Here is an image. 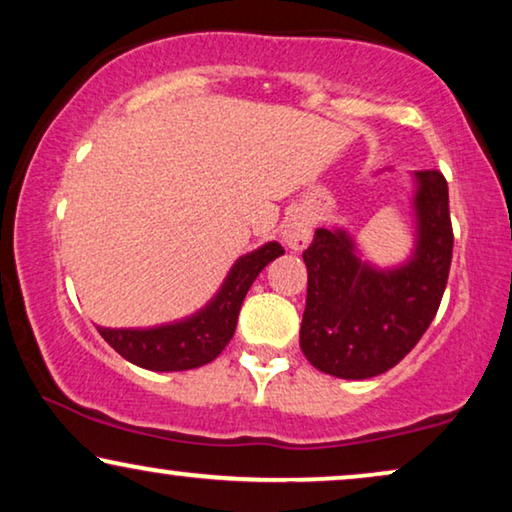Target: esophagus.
<instances>
[{
	"mask_svg": "<svg viewBox=\"0 0 512 512\" xmlns=\"http://www.w3.org/2000/svg\"><path fill=\"white\" fill-rule=\"evenodd\" d=\"M282 240L289 249L303 251L312 240L310 219H307V216H303V214L289 216V219H286L284 226H282Z\"/></svg>",
	"mask_w": 512,
	"mask_h": 512,
	"instance_id": "1",
	"label": "esophagus"
}]
</instances>
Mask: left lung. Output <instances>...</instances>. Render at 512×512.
Here are the masks:
<instances>
[{"mask_svg":"<svg viewBox=\"0 0 512 512\" xmlns=\"http://www.w3.org/2000/svg\"><path fill=\"white\" fill-rule=\"evenodd\" d=\"M415 249L396 268L363 261L345 228H317L303 251L307 303L300 349L321 373L368 380L394 368L436 317L452 263L447 181L438 170L412 174Z\"/></svg>","mask_w":512,"mask_h":512,"instance_id":"1","label":"left lung"}]
</instances>
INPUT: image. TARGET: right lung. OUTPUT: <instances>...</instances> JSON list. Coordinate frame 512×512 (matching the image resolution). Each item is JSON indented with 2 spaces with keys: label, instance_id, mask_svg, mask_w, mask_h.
I'll list each match as a JSON object with an SVG mask.
<instances>
[{
  "label": "right lung",
  "instance_id": "1",
  "mask_svg": "<svg viewBox=\"0 0 512 512\" xmlns=\"http://www.w3.org/2000/svg\"><path fill=\"white\" fill-rule=\"evenodd\" d=\"M284 249L279 242H268L251 254H244L230 268L226 282L216 296L191 317L151 328H104L97 331L123 359L139 368L172 373L191 370L214 361L233 338L242 300L261 275V270Z\"/></svg>",
  "mask_w": 512,
  "mask_h": 512
}]
</instances>
